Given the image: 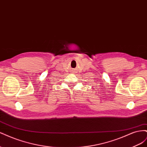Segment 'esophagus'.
I'll use <instances>...</instances> for the list:
<instances>
[{
    "label": "esophagus",
    "mask_w": 147,
    "mask_h": 147,
    "mask_svg": "<svg viewBox=\"0 0 147 147\" xmlns=\"http://www.w3.org/2000/svg\"><path fill=\"white\" fill-rule=\"evenodd\" d=\"M72 74L77 73V70H76V69H73V70H72Z\"/></svg>",
    "instance_id": "esophagus-1"
}]
</instances>
